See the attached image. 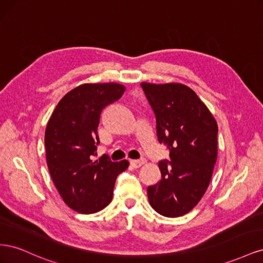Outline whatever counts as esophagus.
<instances>
[{"instance_id":"esophagus-1","label":"esophagus","mask_w":263,"mask_h":263,"mask_svg":"<svg viewBox=\"0 0 263 263\" xmlns=\"http://www.w3.org/2000/svg\"><path fill=\"white\" fill-rule=\"evenodd\" d=\"M146 163V159H139V160H132L130 161V164L133 168L137 169V168H140L141 165H144Z\"/></svg>"}]
</instances>
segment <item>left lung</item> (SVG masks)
Here are the masks:
<instances>
[{
  "mask_svg": "<svg viewBox=\"0 0 263 263\" xmlns=\"http://www.w3.org/2000/svg\"><path fill=\"white\" fill-rule=\"evenodd\" d=\"M140 85L154 109L158 140L170 153V161L158 164L161 180L147 189L149 203L162 216H183L195 208L209 187L217 159V123L184 84Z\"/></svg>",
  "mask_w": 263,
  "mask_h": 263,
  "instance_id": "1",
  "label": "left lung"
}]
</instances>
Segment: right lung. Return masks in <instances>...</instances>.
Here are the masks:
<instances>
[{"label": "right lung", "instance_id": "right-lung-1", "mask_svg": "<svg viewBox=\"0 0 263 263\" xmlns=\"http://www.w3.org/2000/svg\"><path fill=\"white\" fill-rule=\"evenodd\" d=\"M118 83H85L63 97L45 132L46 160L65 203L81 214H93L112 202L116 178L128 161L113 162L107 155L93 160L100 144L102 110L122 98Z\"/></svg>", "mask_w": 263, "mask_h": 263}]
</instances>
